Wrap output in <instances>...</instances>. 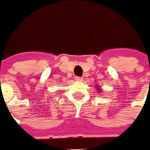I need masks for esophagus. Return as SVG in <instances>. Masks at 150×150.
I'll return each instance as SVG.
<instances>
[{"instance_id":"34e87169","label":"esophagus","mask_w":150,"mask_h":150,"mask_svg":"<svg viewBox=\"0 0 150 150\" xmlns=\"http://www.w3.org/2000/svg\"><path fill=\"white\" fill-rule=\"evenodd\" d=\"M74 79H76V81H83V77H81V76H76Z\"/></svg>"}]
</instances>
